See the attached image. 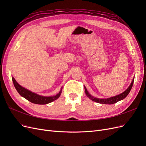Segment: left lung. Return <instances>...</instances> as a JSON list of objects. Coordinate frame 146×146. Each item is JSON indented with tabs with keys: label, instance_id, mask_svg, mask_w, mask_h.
<instances>
[{
	"label": "left lung",
	"instance_id": "8db88e82",
	"mask_svg": "<svg viewBox=\"0 0 146 146\" xmlns=\"http://www.w3.org/2000/svg\"><path fill=\"white\" fill-rule=\"evenodd\" d=\"M134 82V78H133V80L131 81V83L130 85V86H129V88L123 91V92H122L121 94L117 95L116 96H113L111 97V98H109L107 99H99V98H95V97L91 96L88 91H87L86 88L85 86V94L86 95V96L88 98H89L91 100H92V101L96 102L97 103L99 104H113L114 103H116L117 102L120 101L121 100H123V99H125L126 97L127 96V95L129 94V93L130 92L132 86H133V84Z\"/></svg>",
	"mask_w": 146,
	"mask_h": 146
}]
</instances>
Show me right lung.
Returning a JSON list of instances; mask_svg holds the SVG:
<instances>
[{"mask_svg": "<svg viewBox=\"0 0 146 146\" xmlns=\"http://www.w3.org/2000/svg\"><path fill=\"white\" fill-rule=\"evenodd\" d=\"M12 80L14 84V86L16 88L17 91L18 93L24 98L26 99L27 100L30 101V102L35 104H39V105H44L49 104L52 102L58 99L60 96L61 92H62V88H61V90L58 94L54 96H43L37 94L36 93H35L33 92L30 91L26 88L21 86L19 84L17 83L15 78L12 77Z\"/></svg>", "mask_w": 146, "mask_h": 146, "instance_id": "add662e5", "label": "right lung"}]
</instances>
